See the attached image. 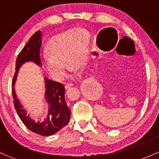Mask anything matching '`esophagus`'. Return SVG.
Segmentation results:
<instances>
[{
    "label": "esophagus",
    "mask_w": 159,
    "mask_h": 159,
    "mask_svg": "<svg viewBox=\"0 0 159 159\" xmlns=\"http://www.w3.org/2000/svg\"><path fill=\"white\" fill-rule=\"evenodd\" d=\"M72 85H73V83H71V82H68V83H66V85H65V87H66V88L67 89V88H70V87L72 86Z\"/></svg>",
    "instance_id": "esophagus-1"
}]
</instances>
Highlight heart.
I'll return each instance as SVG.
<instances>
[{"mask_svg":"<svg viewBox=\"0 0 159 159\" xmlns=\"http://www.w3.org/2000/svg\"><path fill=\"white\" fill-rule=\"evenodd\" d=\"M90 46V34L84 29L71 30L50 39L49 54L43 56L45 69L53 78L64 77L67 62L69 68H81L86 62Z\"/></svg>","mask_w":159,"mask_h":159,"instance_id":"heart-1","label":"heart"}]
</instances>
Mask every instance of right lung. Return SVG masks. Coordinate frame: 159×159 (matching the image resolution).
<instances>
[{
	"label": "right lung",
	"instance_id": "add662e5",
	"mask_svg": "<svg viewBox=\"0 0 159 159\" xmlns=\"http://www.w3.org/2000/svg\"><path fill=\"white\" fill-rule=\"evenodd\" d=\"M41 44V33L37 31L31 36L29 42L18 55L16 61V73L12 80V93L14 107L23 124L30 131L43 136H51L57 133L69 122L71 112L66 102L64 85L60 82L45 78L46 87V98L49 103L50 107L49 116L43 122H35L26 115V111L16 98L13 89L18 70L25 61H33L39 66L42 65L39 54Z\"/></svg>",
	"mask_w": 159,
	"mask_h": 159
}]
</instances>
